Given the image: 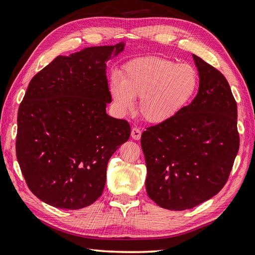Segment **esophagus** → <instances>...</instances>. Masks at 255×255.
Segmentation results:
<instances>
[{
  "mask_svg": "<svg viewBox=\"0 0 255 255\" xmlns=\"http://www.w3.org/2000/svg\"><path fill=\"white\" fill-rule=\"evenodd\" d=\"M141 129L138 128H132V131H131V136L133 140H140L141 138Z\"/></svg>",
  "mask_w": 255,
  "mask_h": 255,
  "instance_id": "esophagus-1",
  "label": "esophagus"
}]
</instances>
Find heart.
<instances>
[{"label":"heart","instance_id":"heart-1","mask_svg":"<svg viewBox=\"0 0 255 255\" xmlns=\"http://www.w3.org/2000/svg\"><path fill=\"white\" fill-rule=\"evenodd\" d=\"M198 86L199 75L192 65L162 57H144L128 62L122 79L114 74L110 91L120 112L131 111L133 98H140L138 108L144 120L158 124L183 111Z\"/></svg>","mask_w":255,"mask_h":255}]
</instances>
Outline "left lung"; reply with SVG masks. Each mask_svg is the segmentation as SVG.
<instances>
[{"label": "left lung", "instance_id": "8db88e82", "mask_svg": "<svg viewBox=\"0 0 255 255\" xmlns=\"http://www.w3.org/2000/svg\"><path fill=\"white\" fill-rule=\"evenodd\" d=\"M193 59L200 76L194 100L141 136L148 198L173 211L192 209L218 194L240 146L237 102L227 79L201 57Z\"/></svg>", "mask_w": 255, "mask_h": 255}]
</instances>
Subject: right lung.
<instances>
[{"mask_svg": "<svg viewBox=\"0 0 255 255\" xmlns=\"http://www.w3.org/2000/svg\"><path fill=\"white\" fill-rule=\"evenodd\" d=\"M124 44L57 56L31 80L17 112L16 157L28 189L59 209L89 206L102 194L110 157L127 142L112 101L107 62Z\"/></svg>", "mask_w": 255, "mask_h": 255, "instance_id": "right-lung-1", "label": "right lung"}]
</instances>
